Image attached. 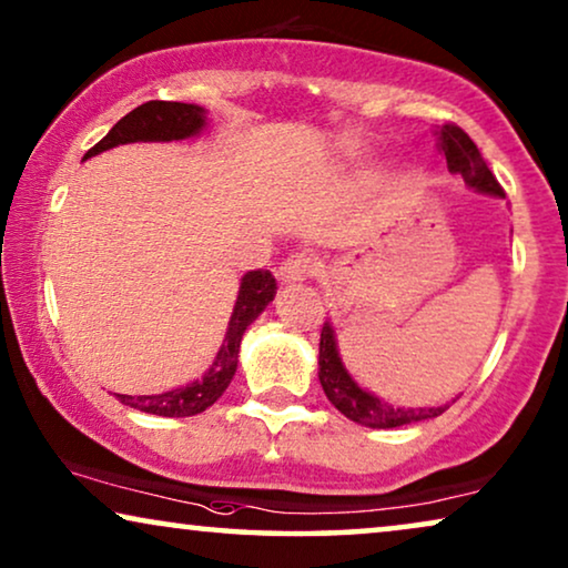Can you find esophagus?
<instances>
[{
    "label": "esophagus",
    "mask_w": 568,
    "mask_h": 568,
    "mask_svg": "<svg viewBox=\"0 0 568 568\" xmlns=\"http://www.w3.org/2000/svg\"><path fill=\"white\" fill-rule=\"evenodd\" d=\"M317 268H321V263H317V258H313V255L294 253L282 263V266H278V278H282L284 284H297V282H305L310 276H315Z\"/></svg>",
    "instance_id": "1"
}]
</instances>
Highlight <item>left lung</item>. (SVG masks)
<instances>
[{"instance_id":"8db88e82","label":"left lung","mask_w":568,"mask_h":568,"mask_svg":"<svg viewBox=\"0 0 568 568\" xmlns=\"http://www.w3.org/2000/svg\"><path fill=\"white\" fill-rule=\"evenodd\" d=\"M439 146L447 158L449 173H457L465 181L468 189H476L486 196L504 199L501 185L496 183V178L488 165L480 158L478 146L473 144V139L465 134L455 123H445L437 129ZM317 377L328 400L336 406L341 414L352 422L369 426V429H395V426H406L416 422H426L445 414L449 406H434V408H398L393 403L377 398L375 393L364 390L356 379L348 375L338 354V341L336 331L331 323L323 325L321 331V356H317Z\"/></svg>"}]
</instances>
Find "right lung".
I'll use <instances>...</instances> for the list:
<instances>
[{
  "mask_svg": "<svg viewBox=\"0 0 568 568\" xmlns=\"http://www.w3.org/2000/svg\"><path fill=\"white\" fill-rule=\"evenodd\" d=\"M206 129V108L193 103H170V100H150V103L134 108V111L123 115L92 150L84 154V160L95 158V154L113 150L119 144L134 142H183V139L199 136ZM276 297V278L271 271H247L240 278V292L232 307L227 333L216 352L212 367L204 372V377L193 379L183 387L173 390L154 393V395H121L115 393L123 406H131L144 414L154 416H196L209 406L220 400V395L227 390L237 372V354L240 341L255 317H258L271 300Z\"/></svg>",
  "mask_w": 568,
  "mask_h": 568,
  "instance_id": "obj_1",
  "label": "right lung"
}]
</instances>
